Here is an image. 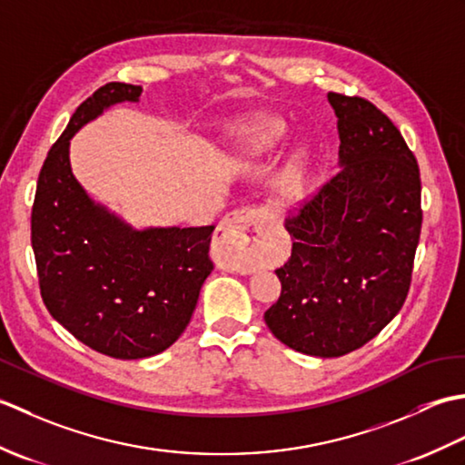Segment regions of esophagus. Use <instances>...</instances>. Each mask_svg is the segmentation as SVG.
Listing matches in <instances>:
<instances>
[{
	"label": "esophagus",
	"mask_w": 465,
	"mask_h": 465,
	"mask_svg": "<svg viewBox=\"0 0 465 465\" xmlns=\"http://www.w3.org/2000/svg\"><path fill=\"white\" fill-rule=\"evenodd\" d=\"M270 230V217L255 207H242L223 217L215 233V252L223 265L242 273L253 270L250 252Z\"/></svg>",
	"instance_id": "34e87169"
}]
</instances>
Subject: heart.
<instances>
[{
	"instance_id": "heart-1",
	"label": "heart",
	"mask_w": 465,
	"mask_h": 465,
	"mask_svg": "<svg viewBox=\"0 0 465 465\" xmlns=\"http://www.w3.org/2000/svg\"><path fill=\"white\" fill-rule=\"evenodd\" d=\"M283 137V124L275 117H260L248 125H242L238 134L232 137V155L238 162H255L260 157L270 155L280 145ZM305 167V152L298 150L290 157L285 170V192L295 193L302 182V172Z\"/></svg>"
}]
</instances>
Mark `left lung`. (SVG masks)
I'll return each instance as SVG.
<instances>
[{
  "label": "left lung",
  "mask_w": 465,
  "mask_h": 465,
  "mask_svg": "<svg viewBox=\"0 0 465 465\" xmlns=\"http://www.w3.org/2000/svg\"><path fill=\"white\" fill-rule=\"evenodd\" d=\"M340 172L285 220L292 255L272 333L313 358H340L388 325L410 290L420 242V170L398 127L361 97L328 94Z\"/></svg>",
  "instance_id": "8db88e82"
}]
</instances>
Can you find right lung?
Instances as JSON below:
<instances>
[{
    "label": "right lung",
    "mask_w": 465,
    "mask_h": 465,
    "mask_svg": "<svg viewBox=\"0 0 465 465\" xmlns=\"http://www.w3.org/2000/svg\"><path fill=\"white\" fill-rule=\"evenodd\" d=\"M142 85L105 84L77 107L39 172L32 248L54 320L115 360L162 353L192 320L213 270V225L134 227L75 180L69 142L110 107L137 104Z\"/></svg>",
    "instance_id": "add662e5"
}]
</instances>
